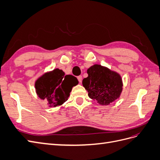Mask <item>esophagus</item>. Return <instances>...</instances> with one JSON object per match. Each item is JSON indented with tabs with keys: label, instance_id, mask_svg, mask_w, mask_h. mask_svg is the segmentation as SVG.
<instances>
[{
	"label": "esophagus",
	"instance_id": "esophagus-1",
	"mask_svg": "<svg viewBox=\"0 0 160 160\" xmlns=\"http://www.w3.org/2000/svg\"><path fill=\"white\" fill-rule=\"evenodd\" d=\"M77 79H78V81L80 82V83H81V81H82V76L79 75V76L77 77Z\"/></svg>",
	"mask_w": 160,
	"mask_h": 160
}]
</instances>
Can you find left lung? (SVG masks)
Segmentation results:
<instances>
[{
    "mask_svg": "<svg viewBox=\"0 0 160 160\" xmlns=\"http://www.w3.org/2000/svg\"><path fill=\"white\" fill-rule=\"evenodd\" d=\"M83 85L92 99L102 105H108L118 99L123 89L122 79L118 72L100 65L91 66L87 71Z\"/></svg>",
    "mask_w": 160,
    "mask_h": 160,
    "instance_id": "1",
    "label": "left lung"
}]
</instances>
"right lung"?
<instances>
[{"label":"right lung","mask_w":160,"mask_h":160,"mask_svg":"<svg viewBox=\"0 0 160 160\" xmlns=\"http://www.w3.org/2000/svg\"><path fill=\"white\" fill-rule=\"evenodd\" d=\"M78 83L75 77L55 69L40 77L35 86L38 98L47 100L49 107H57L68 99L72 88Z\"/></svg>","instance_id":"add662e5"}]
</instances>
